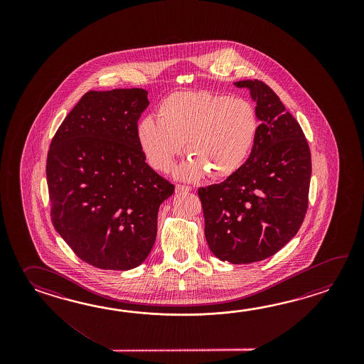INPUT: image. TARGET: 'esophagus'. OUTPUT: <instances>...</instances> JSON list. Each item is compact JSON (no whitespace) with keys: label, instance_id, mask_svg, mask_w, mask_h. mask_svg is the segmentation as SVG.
<instances>
[{"label":"esophagus","instance_id":"1","mask_svg":"<svg viewBox=\"0 0 364 364\" xmlns=\"http://www.w3.org/2000/svg\"><path fill=\"white\" fill-rule=\"evenodd\" d=\"M191 187L190 186L177 185L176 186V193H190Z\"/></svg>","mask_w":364,"mask_h":364}]
</instances>
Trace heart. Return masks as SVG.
I'll return each mask as SVG.
<instances>
[{
    "label": "heart",
    "instance_id": "obj_1",
    "mask_svg": "<svg viewBox=\"0 0 364 364\" xmlns=\"http://www.w3.org/2000/svg\"><path fill=\"white\" fill-rule=\"evenodd\" d=\"M157 121L141 118L136 139L148 164L171 171L185 149L193 156L176 176L198 181L228 178L240 171L254 147L259 119L251 102L207 91H182L165 97L156 109Z\"/></svg>",
    "mask_w": 364,
    "mask_h": 364
}]
</instances>
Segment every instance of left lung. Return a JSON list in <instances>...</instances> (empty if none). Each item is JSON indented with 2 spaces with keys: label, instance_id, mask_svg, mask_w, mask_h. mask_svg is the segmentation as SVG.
Here are the masks:
<instances>
[{
  "label": "left lung",
  "instance_id": "left-lung-1",
  "mask_svg": "<svg viewBox=\"0 0 364 364\" xmlns=\"http://www.w3.org/2000/svg\"><path fill=\"white\" fill-rule=\"evenodd\" d=\"M250 90L260 121L255 143L240 171L199 188L204 232L213 255L232 264L274 255L294 237L309 207L311 152L302 129L262 80Z\"/></svg>",
  "mask_w": 364,
  "mask_h": 364
}]
</instances>
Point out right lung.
Here are the masks:
<instances>
[{
	"label": "right lung",
	"mask_w": 364,
	"mask_h": 364,
	"mask_svg": "<svg viewBox=\"0 0 364 364\" xmlns=\"http://www.w3.org/2000/svg\"><path fill=\"white\" fill-rule=\"evenodd\" d=\"M147 95L143 88L85 93L48 152L53 226L77 257L100 269L127 271L147 259L160 204L174 193L136 139Z\"/></svg>",
	"instance_id": "obj_1"
}]
</instances>
